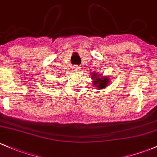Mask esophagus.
Masks as SVG:
<instances>
[{"label":"esophagus","mask_w":157,"mask_h":157,"mask_svg":"<svg viewBox=\"0 0 157 157\" xmlns=\"http://www.w3.org/2000/svg\"><path fill=\"white\" fill-rule=\"evenodd\" d=\"M72 70H73V71L78 72V71H79V70H81V67H80V66L74 65V66H72Z\"/></svg>","instance_id":"esophagus-1"}]
</instances>
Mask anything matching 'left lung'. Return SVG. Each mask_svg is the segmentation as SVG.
<instances>
[{"instance_id": "1", "label": "left lung", "mask_w": 157, "mask_h": 157, "mask_svg": "<svg viewBox=\"0 0 157 157\" xmlns=\"http://www.w3.org/2000/svg\"><path fill=\"white\" fill-rule=\"evenodd\" d=\"M91 78H93L94 82V86L97 87V89L102 90L103 87H106L109 84V80L108 76H103L102 75L99 74V75H97V73H93L91 75Z\"/></svg>"}]
</instances>
